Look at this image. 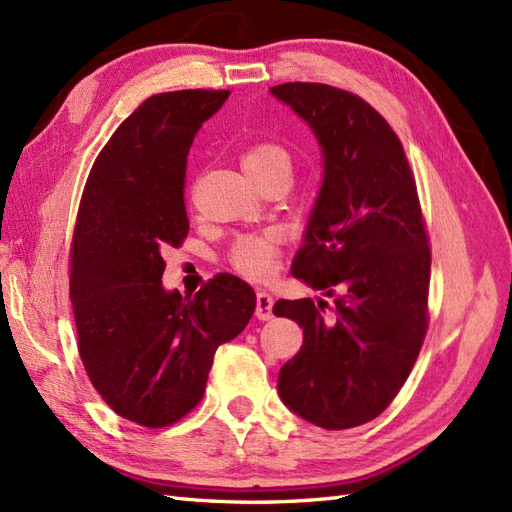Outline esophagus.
<instances>
[{"mask_svg":"<svg viewBox=\"0 0 512 512\" xmlns=\"http://www.w3.org/2000/svg\"><path fill=\"white\" fill-rule=\"evenodd\" d=\"M272 305H274V298L270 292L266 290H259L257 292V309H255V316L259 320H270L272 318Z\"/></svg>","mask_w":512,"mask_h":512,"instance_id":"34e87169","label":"esophagus"}]
</instances>
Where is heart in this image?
<instances>
[{
  "label": "heart",
  "mask_w": 512,
  "mask_h": 512,
  "mask_svg": "<svg viewBox=\"0 0 512 512\" xmlns=\"http://www.w3.org/2000/svg\"><path fill=\"white\" fill-rule=\"evenodd\" d=\"M242 168L259 186V183H264L272 175L283 173V170L290 173L292 157L281 144L257 142L242 153ZM281 244V233L274 229L240 235V238L233 240L229 248V264L235 272H240L242 277L261 281L272 274L274 264H277V257L281 253Z\"/></svg>",
  "instance_id": "b5f03b06"
}]
</instances>
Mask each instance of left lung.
I'll list each match as a JSON object with an SVG mask.
<instances>
[{"mask_svg":"<svg viewBox=\"0 0 512 512\" xmlns=\"http://www.w3.org/2000/svg\"><path fill=\"white\" fill-rule=\"evenodd\" d=\"M270 93L316 134L324 179L292 274L335 296L279 300L274 316L303 326L279 372V396L326 430L355 428L398 396L428 331L430 246L415 177L396 131L368 101L329 84Z\"/></svg>","mask_w":512,"mask_h":512,"instance_id":"obj_1","label":"left lung"}]
</instances>
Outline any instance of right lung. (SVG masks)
Masks as SVG:
<instances>
[{
    "label": "right lung",
    "mask_w": 512,
    "mask_h": 512,
    "mask_svg": "<svg viewBox=\"0 0 512 512\" xmlns=\"http://www.w3.org/2000/svg\"><path fill=\"white\" fill-rule=\"evenodd\" d=\"M229 90L153 95L90 168L71 244L69 294L90 383L114 413L164 428L201 402L220 344L238 337L255 292L216 274L194 296L162 285L166 246H181L192 140Z\"/></svg>",
    "instance_id": "right-lung-1"
}]
</instances>
